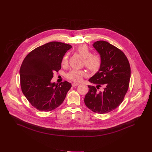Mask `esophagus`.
<instances>
[{
	"label": "esophagus",
	"instance_id": "obj_1",
	"mask_svg": "<svg viewBox=\"0 0 152 152\" xmlns=\"http://www.w3.org/2000/svg\"><path fill=\"white\" fill-rule=\"evenodd\" d=\"M79 84V83H73L72 84V87H75V86H78Z\"/></svg>",
	"mask_w": 152,
	"mask_h": 152
}]
</instances>
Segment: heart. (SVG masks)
I'll return each instance as SVG.
<instances>
[{
  "instance_id": "heart-1",
  "label": "heart",
  "mask_w": 152,
  "mask_h": 152,
  "mask_svg": "<svg viewBox=\"0 0 152 152\" xmlns=\"http://www.w3.org/2000/svg\"><path fill=\"white\" fill-rule=\"evenodd\" d=\"M76 52L84 58L83 64L91 72H96L101 67L102 60L101 57L95 53H91L88 46L86 44L81 45L76 49ZM68 63V56L64 55L62 58L61 64L63 66H66ZM86 75L83 70L73 69L66 74V77L71 80L80 81Z\"/></svg>"
}]
</instances>
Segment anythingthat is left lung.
Returning a JSON list of instances; mask_svg holds the SVG:
<instances>
[{
    "label": "left lung",
    "mask_w": 152,
    "mask_h": 152,
    "mask_svg": "<svg viewBox=\"0 0 152 152\" xmlns=\"http://www.w3.org/2000/svg\"><path fill=\"white\" fill-rule=\"evenodd\" d=\"M93 46L102 60L101 67L89 81L96 87L88 86L84 103L93 112L108 113L118 107L127 92L131 75L130 66L125 53L107 41H98ZM103 87L102 91H98Z\"/></svg>",
    "instance_id": "8db88e82"
}]
</instances>
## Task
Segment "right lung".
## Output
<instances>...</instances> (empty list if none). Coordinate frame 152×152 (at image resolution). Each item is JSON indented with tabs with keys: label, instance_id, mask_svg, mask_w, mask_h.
Returning <instances> with one entry per match:
<instances>
[{
	"label": "right lung",
	"instance_id": "add662e5",
	"mask_svg": "<svg viewBox=\"0 0 152 152\" xmlns=\"http://www.w3.org/2000/svg\"><path fill=\"white\" fill-rule=\"evenodd\" d=\"M71 45L50 42L27 54L20 68V87L30 103L41 111H50L64 100L71 84L66 81L52 83L53 72L61 68V61Z\"/></svg>",
	"mask_w": 152,
	"mask_h": 152
}]
</instances>
